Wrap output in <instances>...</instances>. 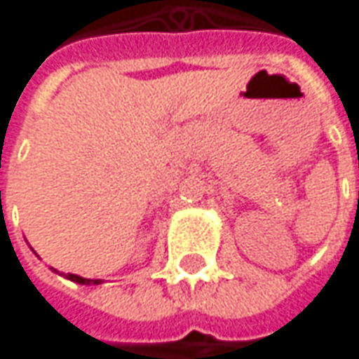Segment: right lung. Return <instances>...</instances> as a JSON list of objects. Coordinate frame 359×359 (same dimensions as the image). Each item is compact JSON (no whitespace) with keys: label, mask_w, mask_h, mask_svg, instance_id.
Instances as JSON below:
<instances>
[{"label":"right lung","mask_w":359,"mask_h":359,"mask_svg":"<svg viewBox=\"0 0 359 359\" xmlns=\"http://www.w3.org/2000/svg\"><path fill=\"white\" fill-rule=\"evenodd\" d=\"M52 271H55V269H52ZM60 275H62V273H60ZM66 279H70L74 283H80V285H100L102 283V279H86V277H80V275H74V273H66Z\"/></svg>","instance_id":"add662e5"}]
</instances>
